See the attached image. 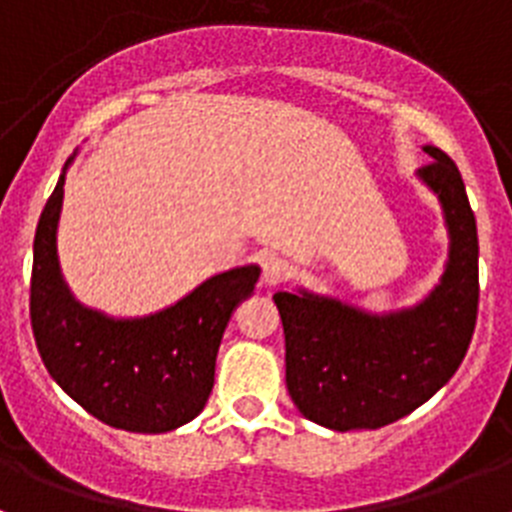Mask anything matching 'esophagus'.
<instances>
[{"instance_id":"obj_1","label":"esophagus","mask_w":512,"mask_h":512,"mask_svg":"<svg viewBox=\"0 0 512 512\" xmlns=\"http://www.w3.org/2000/svg\"><path fill=\"white\" fill-rule=\"evenodd\" d=\"M289 264L284 259H279V256H266L264 261H261V282L266 284V287H274V284H282L284 279L289 277Z\"/></svg>"}]
</instances>
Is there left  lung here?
<instances>
[{
  "label": "left lung",
  "instance_id": "left-lung-1",
  "mask_svg": "<svg viewBox=\"0 0 512 512\" xmlns=\"http://www.w3.org/2000/svg\"><path fill=\"white\" fill-rule=\"evenodd\" d=\"M433 158L420 182L443 207L449 261L433 292L408 310L372 315L333 297L277 292L287 343V390L330 431L382 428L431 400L467 356L479 305L477 220L456 164Z\"/></svg>",
  "mask_w": 512,
  "mask_h": 512
}]
</instances>
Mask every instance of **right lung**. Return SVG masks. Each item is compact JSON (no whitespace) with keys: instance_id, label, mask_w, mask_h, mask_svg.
Masks as SVG:
<instances>
[{"instance_id":"1","label":"right lung","mask_w":512,"mask_h":512,"mask_svg":"<svg viewBox=\"0 0 512 512\" xmlns=\"http://www.w3.org/2000/svg\"><path fill=\"white\" fill-rule=\"evenodd\" d=\"M66 161L33 243L30 320L45 369L71 400L112 428L166 433L202 413L215 384L217 348L230 315L259 282L256 264L215 274L146 318L84 307L58 264Z\"/></svg>"}]
</instances>
